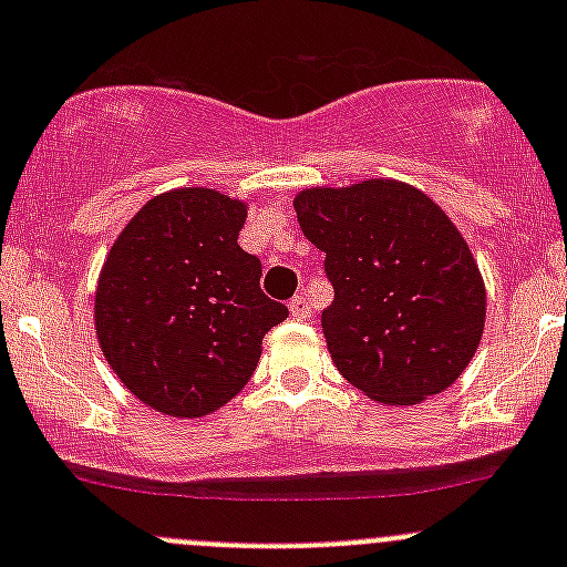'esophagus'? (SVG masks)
<instances>
[{
  "label": "esophagus",
  "instance_id": "obj_1",
  "mask_svg": "<svg viewBox=\"0 0 567 567\" xmlns=\"http://www.w3.org/2000/svg\"><path fill=\"white\" fill-rule=\"evenodd\" d=\"M290 316H293L296 320H307L312 316V307H310V301H307L305 293H299L290 299Z\"/></svg>",
  "mask_w": 567,
  "mask_h": 567
}]
</instances>
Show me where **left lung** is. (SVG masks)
Here are the masks:
<instances>
[{
  "label": "left lung",
  "mask_w": 567,
  "mask_h": 567,
  "mask_svg": "<svg viewBox=\"0 0 567 567\" xmlns=\"http://www.w3.org/2000/svg\"><path fill=\"white\" fill-rule=\"evenodd\" d=\"M293 205L326 255L320 326L342 379L390 405L447 390L485 323L483 277L447 214L394 181L307 188Z\"/></svg>",
  "instance_id": "obj_1"
}]
</instances>
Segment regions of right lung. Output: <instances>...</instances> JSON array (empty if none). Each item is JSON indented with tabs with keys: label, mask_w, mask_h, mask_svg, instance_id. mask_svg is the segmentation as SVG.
<instances>
[{
	"label": "right lung",
	"mask_w": 567,
	"mask_h": 567,
	"mask_svg": "<svg viewBox=\"0 0 567 567\" xmlns=\"http://www.w3.org/2000/svg\"><path fill=\"white\" fill-rule=\"evenodd\" d=\"M247 205L214 188L153 197L109 251L95 329L114 375L169 416H203L236 398L262 337L288 307L260 290L262 266L238 247Z\"/></svg>",
	"instance_id": "add662e5"
}]
</instances>
